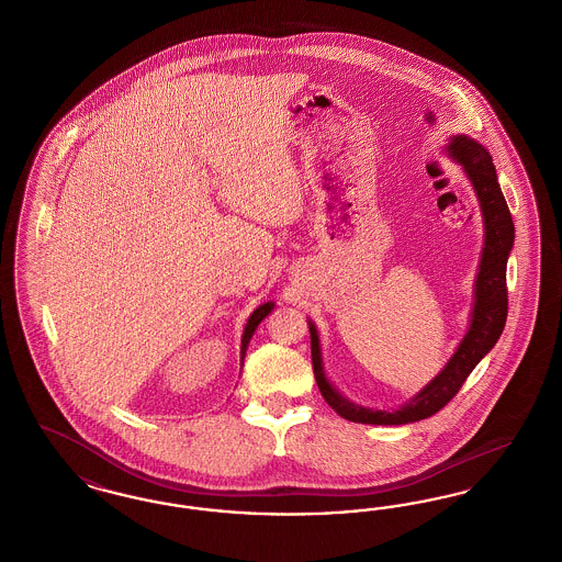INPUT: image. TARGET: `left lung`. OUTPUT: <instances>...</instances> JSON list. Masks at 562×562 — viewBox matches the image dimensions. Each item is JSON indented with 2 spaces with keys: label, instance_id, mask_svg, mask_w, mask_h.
<instances>
[{
  "label": "left lung",
  "instance_id": "8db88e82",
  "mask_svg": "<svg viewBox=\"0 0 562 562\" xmlns=\"http://www.w3.org/2000/svg\"><path fill=\"white\" fill-rule=\"evenodd\" d=\"M445 154L461 166L474 189L481 206L484 241H482L479 273L474 280V303L470 314V326L449 362L436 374L428 385H424L415 396H411L398 408L379 411L371 406H362L348 401L330 379L324 373L322 362L321 335L312 321V364L316 383L328 406L353 424H371V426H402L428 419L438 413L447 402L453 398L468 379V374L476 369V364L497 344L506 318H508V291H506V268L514 246V223L506 204V198L499 188L497 172L488 149H484L479 140L454 134L445 147Z\"/></svg>",
  "mask_w": 562,
  "mask_h": 562
}]
</instances>
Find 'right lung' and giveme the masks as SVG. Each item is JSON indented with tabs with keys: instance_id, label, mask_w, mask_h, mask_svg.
<instances>
[{
	"instance_id": "right-lung-1",
	"label": "right lung",
	"mask_w": 562,
	"mask_h": 562,
	"mask_svg": "<svg viewBox=\"0 0 562 562\" xmlns=\"http://www.w3.org/2000/svg\"><path fill=\"white\" fill-rule=\"evenodd\" d=\"M273 307H276V303H273V301H266L263 305H259V307L250 314V318H248L246 326H244V333H241L240 364H244L246 349H248V344H250V339H252V335H255L257 326H259L261 322L266 321V316L271 314V310H273Z\"/></svg>"
}]
</instances>
